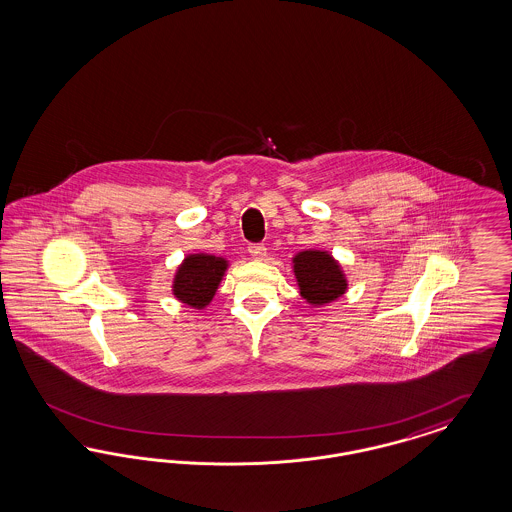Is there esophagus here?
I'll list each match as a JSON object with an SVG mask.
<instances>
[{"label":"esophagus","mask_w":512,"mask_h":512,"mask_svg":"<svg viewBox=\"0 0 512 512\" xmlns=\"http://www.w3.org/2000/svg\"><path fill=\"white\" fill-rule=\"evenodd\" d=\"M247 249H249L251 257H253V259H257V261H261V259H265L266 257L265 244H251Z\"/></svg>","instance_id":"esophagus-1"}]
</instances>
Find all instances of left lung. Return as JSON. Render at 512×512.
Returning <instances> with one entry per match:
<instances>
[{
    "mask_svg": "<svg viewBox=\"0 0 512 512\" xmlns=\"http://www.w3.org/2000/svg\"><path fill=\"white\" fill-rule=\"evenodd\" d=\"M293 263L300 295L310 304H327L346 291L344 274L329 253L300 251Z\"/></svg>",
    "mask_w": 512,
    "mask_h": 512,
    "instance_id": "1",
    "label": "left lung"
}]
</instances>
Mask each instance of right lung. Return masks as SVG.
<instances>
[{
	"label": "right lung",
	"instance_id": "1",
	"mask_svg": "<svg viewBox=\"0 0 512 512\" xmlns=\"http://www.w3.org/2000/svg\"><path fill=\"white\" fill-rule=\"evenodd\" d=\"M227 270V261L213 255H189L179 266L174 295L194 308H204L213 299Z\"/></svg>",
	"mask_w": 512,
	"mask_h": 512
}]
</instances>
